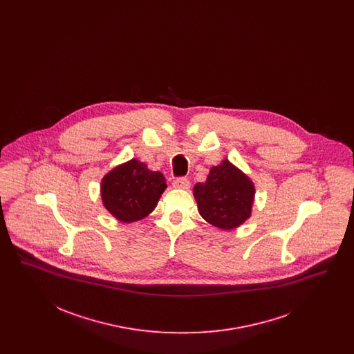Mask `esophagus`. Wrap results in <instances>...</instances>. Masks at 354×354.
Listing matches in <instances>:
<instances>
[{
	"label": "esophagus",
	"mask_w": 354,
	"mask_h": 354,
	"mask_svg": "<svg viewBox=\"0 0 354 354\" xmlns=\"http://www.w3.org/2000/svg\"><path fill=\"white\" fill-rule=\"evenodd\" d=\"M172 185L175 187V188H179V189H188L189 188V180L187 179V178H176L174 182H172Z\"/></svg>",
	"instance_id": "esophagus-1"
}]
</instances>
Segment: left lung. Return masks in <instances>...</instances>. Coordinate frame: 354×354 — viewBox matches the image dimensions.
I'll use <instances>...</instances> for the list:
<instances>
[{
	"mask_svg": "<svg viewBox=\"0 0 354 354\" xmlns=\"http://www.w3.org/2000/svg\"><path fill=\"white\" fill-rule=\"evenodd\" d=\"M194 196L204 219L221 230H234L251 216L254 187L250 178L224 159L196 183Z\"/></svg>",
	"mask_w": 354,
	"mask_h": 354,
	"instance_id": "1",
	"label": "left lung"
}]
</instances>
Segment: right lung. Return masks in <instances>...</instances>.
Wrapping results in <instances>:
<instances>
[{
  "instance_id": "add662e5",
  "label": "right lung",
  "mask_w": 354,
  "mask_h": 354,
  "mask_svg": "<svg viewBox=\"0 0 354 354\" xmlns=\"http://www.w3.org/2000/svg\"><path fill=\"white\" fill-rule=\"evenodd\" d=\"M166 187L162 172L150 171L145 163L133 159L103 178L102 202L117 219L131 223L151 214Z\"/></svg>"
}]
</instances>
